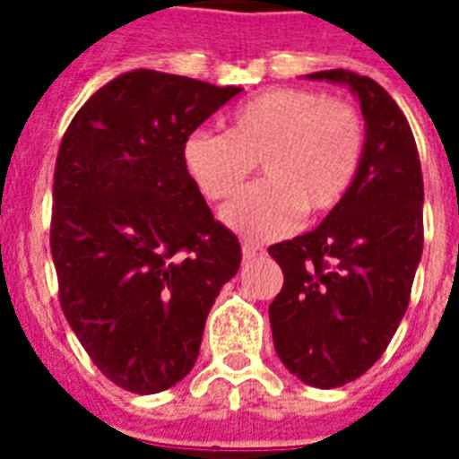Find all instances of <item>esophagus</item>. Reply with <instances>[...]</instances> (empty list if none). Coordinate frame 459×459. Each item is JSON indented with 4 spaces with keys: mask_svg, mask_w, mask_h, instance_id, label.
Segmentation results:
<instances>
[{
    "mask_svg": "<svg viewBox=\"0 0 459 459\" xmlns=\"http://www.w3.org/2000/svg\"><path fill=\"white\" fill-rule=\"evenodd\" d=\"M264 255V247L257 243H243V259H257Z\"/></svg>",
    "mask_w": 459,
    "mask_h": 459,
    "instance_id": "34e87169",
    "label": "esophagus"
}]
</instances>
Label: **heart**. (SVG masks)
Segmentation results:
<instances>
[{
    "label": "heart",
    "instance_id": "1",
    "mask_svg": "<svg viewBox=\"0 0 459 459\" xmlns=\"http://www.w3.org/2000/svg\"><path fill=\"white\" fill-rule=\"evenodd\" d=\"M362 152L364 124L352 104L314 90L272 88L238 104L226 133H190L183 164L209 202H226L259 159L266 178L221 216L240 236L273 240L298 229L305 209H333L352 186Z\"/></svg>",
    "mask_w": 459,
    "mask_h": 459
}]
</instances>
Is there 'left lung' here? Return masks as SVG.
<instances>
[{"label":"left lung","instance_id":"obj_1","mask_svg":"<svg viewBox=\"0 0 459 459\" xmlns=\"http://www.w3.org/2000/svg\"><path fill=\"white\" fill-rule=\"evenodd\" d=\"M309 78L355 92L367 143L331 214L269 247L283 269L269 319L286 369L314 388H338L377 364L405 316L424 250V180L412 128L377 81L345 68Z\"/></svg>","mask_w":459,"mask_h":459}]
</instances>
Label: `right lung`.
Here are the masks:
<instances>
[{
  "mask_svg": "<svg viewBox=\"0 0 459 459\" xmlns=\"http://www.w3.org/2000/svg\"><path fill=\"white\" fill-rule=\"evenodd\" d=\"M240 88L138 68L100 88L61 138L49 247L59 302L104 377L171 388L243 250L187 176L183 145Z\"/></svg>",
  "mask_w": 459,
  "mask_h": 459,
  "instance_id": "obj_1",
  "label": "right lung"
}]
</instances>
